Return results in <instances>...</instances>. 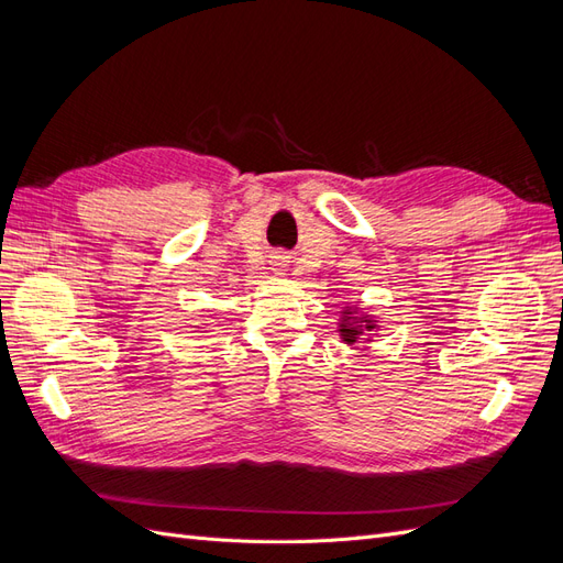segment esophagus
<instances>
[{
  "mask_svg": "<svg viewBox=\"0 0 563 563\" xmlns=\"http://www.w3.org/2000/svg\"><path fill=\"white\" fill-rule=\"evenodd\" d=\"M288 258H291V255H288L286 251H275V253H272V255H269V267H272V272H277V275H284L288 263H291Z\"/></svg>",
  "mask_w": 563,
  "mask_h": 563,
  "instance_id": "obj_1",
  "label": "esophagus"
}]
</instances>
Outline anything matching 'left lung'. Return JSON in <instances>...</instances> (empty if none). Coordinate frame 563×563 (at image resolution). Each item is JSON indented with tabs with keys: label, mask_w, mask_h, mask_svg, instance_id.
<instances>
[{
	"label": "left lung",
	"mask_w": 563,
	"mask_h": 563,
	"mask_svg": "<svg viewBox=\"0 0 563 563\" xmlns=\"http://www.w3.org/2000/svg\"><path fill=\"white\" fill-rule=\"evenodd\" d=\"M378 331H380L378 317H373L368 310L360 308V305H347V308L340 310L338 335L347 347L360 350V345L371 343Z\"/></svg>",
	"instance_id": "1"
}]
</instances>
